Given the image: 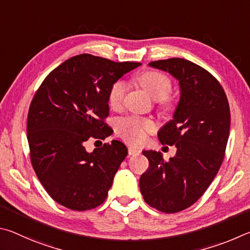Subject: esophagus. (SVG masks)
I'll return each instance as SVG.
<instances>
[{
  "label": "esophagus",
  "mask_w": 250,
  "mask_h": 250,
  "mask_svg": "<svg viewBox=\"0 0 250 250\" xmlns=\"http://www.w3.org/2000/svg\"><path fill=\"white\" fill-rule=\"evenodd\" d=\"M139 152H141V149L137 147H133V146H129L128 147V154L132 156V155H138Z\"/></svg>",
  "instance_id": "obj_1"
}]
</instances>
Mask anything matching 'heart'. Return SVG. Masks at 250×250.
Instances as JSON below:
<instances>
[{"instance_id": "heart-1", "label": "heart", "mask_w": 250, "mask_h": 250, "mask_svg": "<svg viewBox=\"0 0 250 250\" xmlns=\"http://www.w3.org/2000/svg\"><path fill=\"white\" fill-rule=\"evenodd\" d=\"M137 82L147 91L152 99L159 101L158 107L163 113L170 114L177 108V101L170 96L172 90V81L167 74L158 70H146L137 76ZM127 83L123 80H117L113 83L108 90L107 101L113 109H120L126 93H127ZM156 129L155 123L148 118L127 117L118 123V133L125 141L132 144H141L148 133Z\"/></svg>"}]
</instances>
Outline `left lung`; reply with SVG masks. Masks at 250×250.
Returning <instances> with one entry per match:
<instances>
[{"label": "left lung", "mask_w": 250, "mask_h": 250, "mask_svg": "<svg viewBox=\"0 0 250 250\" xmlns=\"http://www.w3.org/2000/svg\"><path fill=\"white\" fill-rule=\"evenodd\" d=\"M149 65L172 74L180 84L173 120L158 133L160 143L176 146L177 154L166 161L160 152L143 151L149 168L139 188L151 208L177 213L194 204L220 170L229 136V105L217 79L189 60L170 58Z\"/></svg>", "instance_id": "left-lung-1"}]
</instances>
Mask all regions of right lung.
Masks as SVG:
<instances>
[{
    "label": "right lung",
    "instance_id": "1",
    "mask_svg": "<svg viewBox=\"0 0 250 250\" xmlns=\"http://www.w3.org/2000/svg\"><path fill=\"white\" fill-rule=\"evenodd\" d=\"M141 64L78 55L52 70L35 93L27 117L30 161L47 193L62 207L86 211L106 199L127 148L112 141L87 152L84 145L111 135L105 123L109 87Z\"/></svg>",
    "mask_w": 250,
    "mask_h": 250
}]
</instances>
